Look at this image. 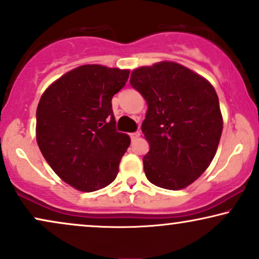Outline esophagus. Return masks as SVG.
Listing matches in <instances>:
<instances>
[{"label": "esophagus", "instance_id": "esophagus-1", "mask_svg": "<svg viewBox=\"0 0 259 259\" xmlns=\"http://www.w3.org/2000/svg\"><path fill=\"white\" fill-rule=\"evenodd\" d=\"M130 137H131V139L135 140V139H137V138H139V137H140V132H138V131H137V132L131 133Z\"/></svg>", "mask_w": 259, "mask_h": 259}]
</instances>
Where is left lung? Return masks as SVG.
<instances>
[{"instance_id": "8db88e82", "label": "left lung", "mask_w": 259, "mask_h": 259, "mask_svg": "<svg viewBox=\"0 0 259 259\" xmlns=\"http://www.w3.org/2000/svg\"><path fill=\"white\" fill-rule=\"evenodd\" d=\"M131 85L148 103L142 131L150 144L146 178L183 190L211 163L222 135L219 97L206 79L177 62L162 61L131 73Z\"/></svg>"}]
</instances>
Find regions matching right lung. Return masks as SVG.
I'll list each match as a JSON object with an SVG mask.
<instances>
[{"mask_svg":"<svg viewBox=\"0 0 259 259\" xmlns=\"http://www.w3.org/2000/svg\"><path fill=\"white\" fill-rule=\"evenodd\" d=\"M128 69L84 65L67 72L41 95L36 138L53 170L76 190L94 192L113 183L131 139L115 128L111 98Z\"/></svg>","mask_w":259,"mask_h":259,"instance_id":"add662e5","label":"right lung"}]
</instances>
